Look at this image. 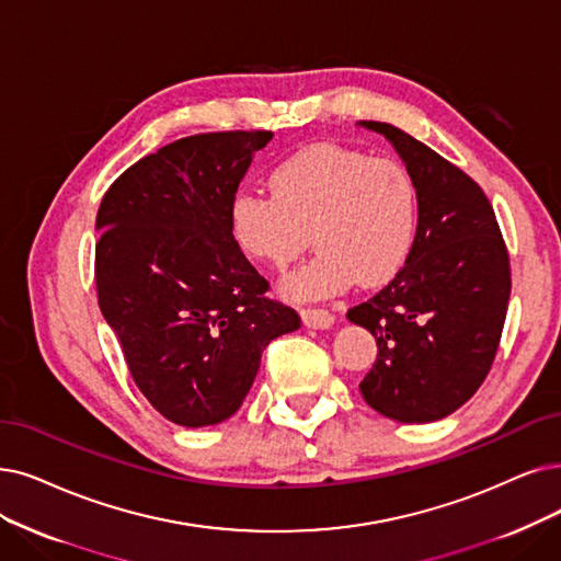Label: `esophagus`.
<instances>
[{
    "instance_id": "obj_1",
    "label": "esophagus",
    "mask_w": 561,
    "mask_h": 561,
    "mask_svg": "<svg viewBox=\"0 0 561 561\" xmlns=\"http://www.w3.org/2000/svg\"><path fill=\"white\" fill-rule=\"evenodd\" d=\"M301 320L308 329H329L333 324V316L324 308H304Z\"/></svg>"
}]
</instances>
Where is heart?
Instances as JSON below:
<instances>
[{"label":"heart","instance_id":"heart-1","mask_svg":"<svg viewBox=\"0 0 561 561\" xmlns=\"http://www.w3.org/2000/svg\"><path fill=\"white\" fill-rule=\"evenodd\" d=\"M268 188L272 195L234 193L230 232L245 255L283 268L310 230L318 253L283 278L289 299L329 297L354 278L364 287L385 283L412 249L419 195L396 161L316 145L274 168Z\"/></svg>","mask_w":561,"mask_h":561}]
</instances>
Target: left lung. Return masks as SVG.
Masks as SVG:
<instances>
[{
	"label": "left lung",
	"instance_id": "obj_1",
	"mask_svg": "<svg viewBox=\"0 0 561 561\" xmlns=\"http://www.w3.org/2000/svg\"><path fill=\"white\" fill-rule=\"evenodd\" d=\"M356 126L391 142L419 195L405 266L347 310L377 343L358 389L387 419L439 421L477 393L495 358L511 295L508 253L488 197L462 170L391 124Z\"/></svg>",
	"mask_w": 561,
	"mask_h": 561
}]
</instances>
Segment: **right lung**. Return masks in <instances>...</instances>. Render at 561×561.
I'll list each match as a JSON object with an SVG mask.
<instances>
[{
    "mask_svg": "<svg viewBox=\"0 0 561 561\" xmlns=\"http://www.w3.org/2000/svg\"><path fill=\"white\" fill-rule=\"evenodd\" d=\"M274 133L176 140L130 165L101 199L96 293L138 389L168 421L230 419L262 352L299 329L230 232V203Z\"/></svg>",
    "mask_w": 561,
    "mask_h": 561,
    "instance_id": "obj_1",
    "label": "right lung"
}]
</instances>
